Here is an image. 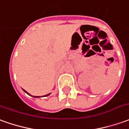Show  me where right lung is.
I'll use <instances>...</instances> for the list:
<instances>
[{"label": "right lung", "instance_id": "right-lung-1", "mask_svg": "<svg viewBox=\"0 0 129 129\" xmlns=\"http://www.w3.org/2000/svg\"><path fill=\"white\" fill-rule=\"evenodd\" d=\"M23 90H24V92H25V93H27V94H28V95H30V94H29V93H27V92H26V91L25 90H24V89H23ZM50 94V93H49V94H47V95H45V97H46V96H48V95H49ZM33 97H35V98H39V96H33Z\"/></svg>", "mask_w": 129, "mask_h": 129}]
</instances>
